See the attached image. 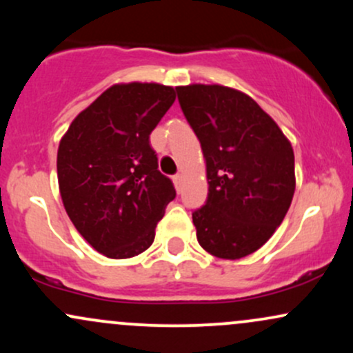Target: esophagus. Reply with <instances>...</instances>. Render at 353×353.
Listing matches in <instances>:
<instances>
[{
	"instance_id": "1",
	"label": "esophagus",
	"mask_w": 353,
	"mask_h": 353,
	"mask_svg": "<svg viewBox=\"0 0 353 353\" xmlns=\"http://www.w3.org/2000/svg\"><path fill=\"white\" fill-rule=\"evenodd\" d=\"M172 181H174V184H176V189L179 190V189H181V182H182V176H181V174H176V176L172 177Z\"/></svg>"
}]
</instances>
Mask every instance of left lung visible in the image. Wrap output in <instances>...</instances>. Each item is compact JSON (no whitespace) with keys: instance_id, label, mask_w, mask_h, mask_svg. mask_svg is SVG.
<instances>
[{"instance_id":"1","label":"left lung","mask_w":353,"mask_h":353,"mask_svg":"<svg viewBox=\"0 0 353 353\" xmlns=\"http://www.w3.org/2000/svg\"><path fill=\"white\" fill-rule=\"evenodd\" d=\"M176 91L208 169V199L192 212L197 241L216 257H245L272 237L290 208L292 145L244 92L219 84Z\"/></svg>"}]
</instances>
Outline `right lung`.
<instances>
[{
	"label": "right lung",
	"mask_w": 353,
	"mask_h": 353,
	"mask_svg": "<svg viewBox=\"0 0 353 353\" xmlns=\"http://www.w3.org/2000/svg\"><path fill=\"white\" fill-rule=\"evenodd\" d=\"M176 99L171 86L116 84L72 121L58 149L64 209L78 232L111 259L154 242L172 181L157 169L149 136Z\"/></svg>",
	"instance_id": "add662e5"
}]
</instances>
